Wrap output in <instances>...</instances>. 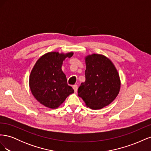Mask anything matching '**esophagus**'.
Wrapping results in <instances>:
<instances>
[{
  "instance_id": "34e87169",
  "label": "esophagus",
  "mask_w": 151,
  "mask_h": 151,
  "mask_svg": "<svg viewBox=\"0 0 151 151\" xmlns=\"http://www.w3.org/2000/svg\"><path fill=\"white\" fill-rule=\"evenodd\" d=\"M73 88H74V90L75 91V93H77V88H78V86H77V85H76V84L74 85V86H73Z\"/></svg>"
}]
</instances>
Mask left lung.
<instances>
[{
    "instance_id": "8db88e82",
    "label": "left lung",
    "mask_w": 151,
    "mask_h": 151,
    "mask_svg": "<svg viewBox=\"0 0 151 151\" xmlns=\"http://www.w3.org/2000/svg\"><path fill=\"white\" fill-rule=\"evenodd\" d=\"M86 65V81L79 87L78 96L91 109H101L110 104L119 93V75L111 61L102 55L88 56Z\"/></svg>"
}]
</instances>
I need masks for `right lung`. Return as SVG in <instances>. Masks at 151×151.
Masks as SVG:
<instances>
[{
	"label": "right lung",
	"instance_id": "1",
	"mask_svg": "<svg viewBox=\"0 0 151 151\" xmlns=\"http://www.w3.org/2000/svg\"><path fill=\"white\" fill-rule=\"evenodd\" d=\"M72 55V52L65 55L47 53L38 59L31 70L29 81L31 93L46 107L58 108L68 95L74 93L62 70L63 61Z\"/></svg>",
	"mask_w": 151,
	"mask_h": 151
}]
</instances>
